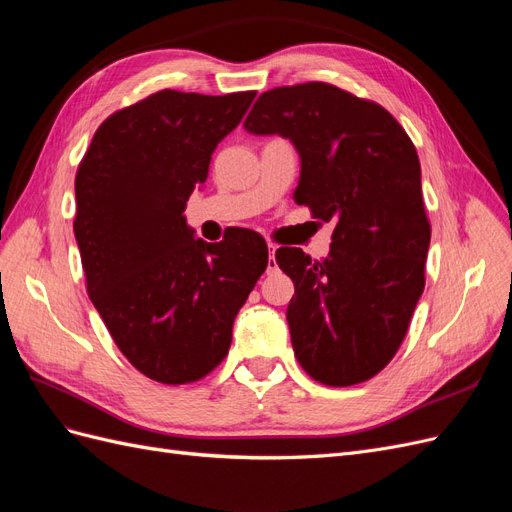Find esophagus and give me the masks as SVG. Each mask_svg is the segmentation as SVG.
<instances>
[{
    "label": "esophagus",
    "mask_w": 512,
    "mask_h": 512,
    "mask_svg": "<svg viewBox=\"0 0 512 512\" xmlns=\"http://www.w3.org/2000/svg\"><path fill=\"white\" fill-rule=\"evenodd\" d=\"M269 247V260H267V273H275L277 271V262H275V250H277V245H273V243H269L267 245Z\"/></svg>",
    "instance_id": "1"
}]
</instances>
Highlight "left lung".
<instances>
[{
  "instance_id": "8db88e82",
  "label": "left lung",
  "mask_w": 512,
  "mask_h": 512,
  "mask_svg": "<svg viewBox=\"0 0 512 512\" xmlns=\"http://www.w3.org/2000/svg\"><path fill=\"white\" fill-rule=\"evenodd\" d=\"M243 128L288 138L301 158L294 200L335 224L327 258L275 252L294 282V356L329 386L374 378L404 342L425 288L431 228L412 141L380 104L327 83L265 91Z\"/></svg>"
}]
</instances>
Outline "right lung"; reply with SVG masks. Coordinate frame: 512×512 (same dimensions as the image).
Wrapping results in <instances>:
<instances>
[{
    "label": "right lung",
    "mask_w": 512,
    "mask_h": 512,
    "mask_svg": "<svg viewBox=\"0 0 512 512\" xmlns=\"http://www.w3.org/2000/svg\"><path fill=\"white\" fill-rule=\"evenodd\" d=\"M254 96L158 91L108 117L76 173L89 299L123 356L162 384L196 382L224 361L232 322L267 269L256 232L207 243L183 215Z\"/></svg>",
    "instance_id": "1"
}]
</instances>
